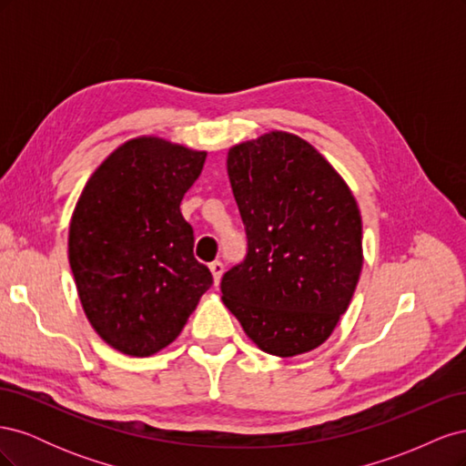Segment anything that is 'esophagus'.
Here are the masks:
<instances>
[{"label": "esophagus", "mask_w": 466, "mask_h": 466, "mask_svg": "<svg viewBox=\"0 0 466 466\" xmlns=\"http://www.w3.org/2000/svg\"><path fill=\"white\" fill-rule=\"evenodd\" d=\"M209 272H211V276H214V284H216V286H219L221 276H223V264H221L219 260L211 262V264H209Z\"/></svg>", "instance_id": "obj_1"}]
</instances>
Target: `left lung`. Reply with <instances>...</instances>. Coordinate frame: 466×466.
Segmentation results:
<instances>
[{
    "instance_id": "left-lung-1",
    "label": "left lung",
    "mask_w": 466,
    "mask_h": 466,
    "mask_svg": "<svg viewBox=\"0 0 466 466\" xmlns=\"http://www.w3.org/2000/svg\"><path fill=\"white\" fill-rule=\"evenodd\" d=\"M228 173L248 252L225 272L221 299L266 354H307L329 340L356 291L358 202L340 173L289 132L233 146Z\"/></svg>"
}]
</instances>
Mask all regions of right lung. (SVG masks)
I'll return each instance as SVG.
<instances>
[{"label":"right lung","instance_id":"add662e5","mask_svg":"<svg viewBox=\"0 0 466 466\" xmlns=\"http://www.w3.org/2000/svg\"><path fill=\"white\" fill-rule=\"evenodd\" d=\"M206 155L132 137L95 168L76 204L67 252L79 301L95 332L126 356L175 342L211 286L180 214Z\"/></svg>","mask_w":466,"mask_h":466}]
</instances>
